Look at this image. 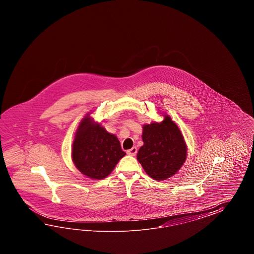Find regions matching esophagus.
Returning a JSON list of instances; mask_svg holds the SVG:
<instances>
[{"mask_svg":"<svg viewBox=\"0 0 254 254\" xmlns=\"http://www.w3.org/2000/svg\"><path fill=\"white\" fill-rule=\"evenodd\" d=\"M126 152H127V154H129V155L134 156L135 154L137 153V148H136V147H132L131 149H129V150H128Z\"/></svg>","mask_w":254,"mask_h":254,"instance_id":"34e87169","label":"esophagus"}]
</instances>
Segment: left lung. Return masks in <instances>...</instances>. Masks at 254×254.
<instances>
[{
    "mask_svg": "<svg viewBox=\"0 0 254 254\" xmlns=\"http://www.w3.org/2000/svg\"><path fill=\"white\" fill-rule=\"evenodd\" d=\"M141 146L137 160L145 173L156 181L173 176L183 166L187 156L184 136L169 115L162 123H151L142 127Z\"/></svg>",
    "mask_w": 254,
    "mask_h": 254,
    "instance_id": "8db88e82",
    "label": "left lung"
}]
</instances>
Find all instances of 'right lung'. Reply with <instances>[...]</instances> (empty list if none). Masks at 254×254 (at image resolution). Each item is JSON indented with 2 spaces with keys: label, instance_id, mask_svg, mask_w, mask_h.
<instances>
[{
  "label": "right lung",
  "instance_id": "obj_1",
  "mask_svg": "<svg viewBox=\"0 0 254 254\" xmlns=\"http://www.w3.org/2000/svg\"><path fill=\"white\" fill-rule=\"evenodd\" d=\"M125 154L115 135L95 124L89 114L82 119L72 142L71 157L83 175L94 180L104 179Z\"/></svg>",
  "mask_w": 254,
  "mask_h": 254
}]
</instances>
